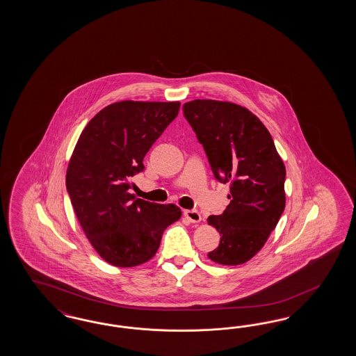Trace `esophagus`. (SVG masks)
<instances>
[{"label": "esophagus", "mask_w": 356, "mask_h": 356, "mask_svg": "<svg viewBox=\"0 0 356 356\" xmlns=\"http://www.w3.org/2000/svg\"><path fill=\"white\" fill-rule=\"evenodd\" d=\"M184 216L191 222V223H198V222H201V219H202V216H201V213L198 211V210H185L184 211Z\"/></svg>", "instance_id": "obj_1"}]
</instances>
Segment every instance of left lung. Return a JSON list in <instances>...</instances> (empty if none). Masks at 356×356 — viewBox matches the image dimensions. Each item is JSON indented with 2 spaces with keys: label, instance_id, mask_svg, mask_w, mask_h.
Listing matches in <instances>:
<instances>
[{
  "label": "left lung",
  "instance_id": "left-lung-1",
  "mask_svg": "<svg viewBox=\"0 0 356 356\" xmlns=\"http://www.w3.org/2000/svg\"><path fill=\"white\" fill-rule=\"evenodd\" d=\"M183 111L216 180L231 184L229 205L207 218L220 234L207 256L220 265L244 264L264 247L284 210V164L269 130L247 108L197 99Z\"/></svg>",
  "mask_w": 356,
  "mask_h": 356
}]
</instances>
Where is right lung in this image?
I'll list each match as a JSON object with an SVG mask.
<instances>
[{"instance_id":"right-lung-1","label":"right lung","mask_w":356,"mask_h":356,"mask_svg":"<svg viewBox=\"0 0 356 356\" xmlns=\"http://www.w3.org/2000/svg\"><path fill=\"white\" fill-rule=\"evenodd\" d=\"M180 109L179 102H119L103 108L81 133L66 172V189L88 241L108 264L149 261L181 210L130 194V177Z\"/></svg>"}]
</instances>
